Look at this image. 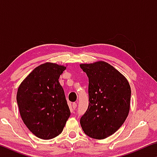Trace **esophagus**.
Returning <instances> with one entry per match:
<instances>
[{
    "label": "esophagus",
    "instance_id": "34e87169",
    "mask_svg": "<svg viewBox=\"0 0 157 157\" xmlns=\"http://www.w3.org/2000/svg\"><path fill=\"white\" fill-rule=\"evenodd\" d=\"M76 107H77V104L75 102H73L72 104V108L73 109H75Z\"/></svg>",
    "mask_w": 157,
    "mask_h": 157
}]
</instances>
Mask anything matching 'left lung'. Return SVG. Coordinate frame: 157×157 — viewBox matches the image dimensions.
<instances>
[{"instance_id":"8db88e82","label":"left lung","mask_w":157,"mask_h":157,"mask_svg":"<svg viewBox=\"0 0 157 157\" xmlns=\"http://www.w3.org/2000/svg\"><path fill=\"white\" fill-rule=\"evenodd\" d=\"M89 78V107L80 118L87 136L104 139L114 134L128 116L131 88L127 79L105 62L80 64Z\"/></svg>"}]
</instances>
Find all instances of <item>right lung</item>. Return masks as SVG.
Segmentation results:
<instances>
[{
    "label": "right lung",
    "instance_id": "right-lung-1",
    "mask_svg": "<svg viewBox=\"0 0 157 157\" xmlns=\"http://www.w3.org/2000/svg\"><path fill=\"white\" fill-rule=\"evenodd\" d=\"M63 66L46 63L27 76L18 89L17 104L23 123L39 139L58 136L71 115L59 82Z\"/></svg>",
    "mask_w": 157,
    "mask_h": 157
}]
</instances>
